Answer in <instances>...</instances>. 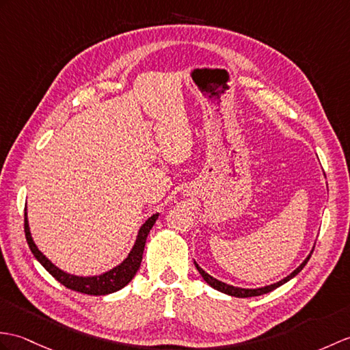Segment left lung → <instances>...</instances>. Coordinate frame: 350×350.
I'll return each mask as SVG.
<instances>
[{
	"mask_svg": "<svg viewBox=\"0 0 350 350\" xmlns=\"http://www.w3.org/2000/svg\"><path fill=\"white\" fill-rule=\"evenodd\" d=\"M312 254H313V249H312V252L310 254H308V256L304 259V261L299 264L294 271H292L289 275H286L285 279H282V280H279V282H275V283H271V285H267V286H261V288H239V286H232V285H228V283H225V282H221V280H217V279H215L213 275H210L208 273H206L204 270H202V268L193 261V264H195V267H197V270H198V273L201 274V278L204 279V282L207 283V285H210L212 286L213 289H216V291H219V292H222V294H226V295H231V297H237V298H249V297H258V295H264V294H268V292H271V291H274L275 288H279V286H282V285H285L286 282H289L291 279H294L295 275L303 270V268L306 267V264H307V261L308 259H310V256H312Z\"/></svg>",
	"mask_w": 350,
	"mask_h": 350,
	"instance_id": "obj_1",
	"label": "left lung"
}]
</instances>
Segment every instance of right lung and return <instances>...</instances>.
<instances>
[{"label":"right lung","mask_w":350,"mask_h":350,"mask_svg":"<svg viewBox=\"0 0 350 350\" xmlns=\"http://www.w3.org/2000/svg\"><path fill=\"white\" fill-rule=\"evenodd\" d=\"M159 213H155L149 219H146V222L140 226V230L137 232L133 249L129 250V254L124 261H122L119 265L110 268L107 271H104L101 274H94V275L70 274L67 271L61 270V268L56 267L51 259L44 256L43 252L37 247L34 240H32L27 208H25V237L32 255L36 256L37 261L42 264L46 270L61 283V285H64L65 288H68L71 291L82 292V294H86V295H107L126 286L128 283L133 280L135 273L138 271V268L142 265L146 239H148V234L152 230V226L155 225Z\"/></svg>","instance_id":"1"}]
</instances>
